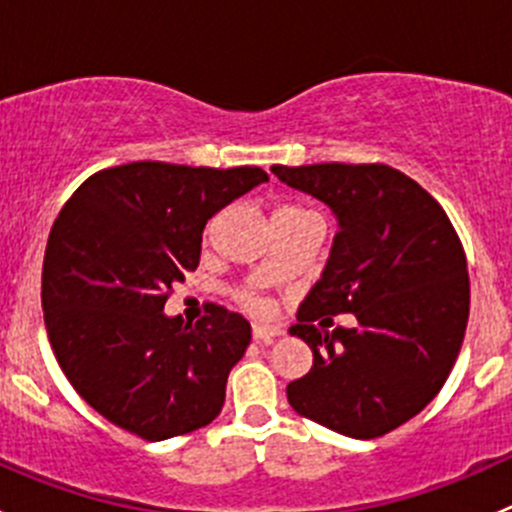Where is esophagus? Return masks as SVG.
Segmentation results:
<instances>
[{
    "instance_id": "esophagus-1",
    "label": "esophagus",
    "mask_w": 512,
    "mask_h": 512,
    "mask_svg": "<svg viewBox=\"0 0 512 512\" xmlns=\"http://www.w3.org/2000/svg\"><path fill=\"white\" fill-rule=\"evenodd\" d=\"M285 334V329L282 327H272V324H255L252 327V337L257 339V342H272L275 337H282Z\"/></svg>"
}]
</instances>
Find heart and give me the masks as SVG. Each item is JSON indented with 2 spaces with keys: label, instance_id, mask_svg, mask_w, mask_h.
<instances>
[{
  "label": "heart",
  "instance_id": "obj_1",
  "mask_svg": "<svg viewBox=\"0 0 512 512\" xmlns=\"http://www.w3.org/2000/svg\"><path fill=\"white\" fill-rule=\"evenodd\" d=\"M304 215H312V213H309V210H304V208H299V205H280V208L275 210V215H272V220L304 218ZM270 272L272 270H265V275H270ZM240 302H242V307L250 309V312H255V314H262L267 309L265 299H262L260 294H255V292H242Z\"/></svg>",
  "mask_w": 512,
  "mask_h": 512
}]
</instances>
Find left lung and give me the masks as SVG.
Instances as JSON below:
<instances>
[{"label": "left lung", "instance_id": "8db88e82", "mask_svg": "<svg viewBox=\"0 0 512 512\" xmlns=\"http://www.w3.org/2000/svg\"><path fill=\"white\" fill-rule=\"evenodd\" d=\"M272 173L337 215L322 280L299 304L289 334L314 364L287 401L352 438H379L426 409L461 352L471 307L466 252L441 205L384 163H317ZM357 327L327 333L331 314Z\"/></svg>", "mask_w": 512, "mask_h": 512}]
</instances>
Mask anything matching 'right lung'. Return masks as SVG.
<instances>
[{
	"instance_id": "obj_1",
	"label": "right lung",
	"mask_w": 512,
	"mask_h": 512,
	"mask_svg": "<svg viewBox=\"0 0 512 512\" xmlns=\"http://www.w3.org/2000/svg\"><path fill=\"white\" fill-rule=\"evenodd\" d=\"M262 168L136 160L79 185L49 232L41 309L51 349L81 399L146 441L203 428L223 411L250 322L225 307L185 324L163 312L200 262L215 213L267 183Z\"/></svg>"
}]
</instances>
